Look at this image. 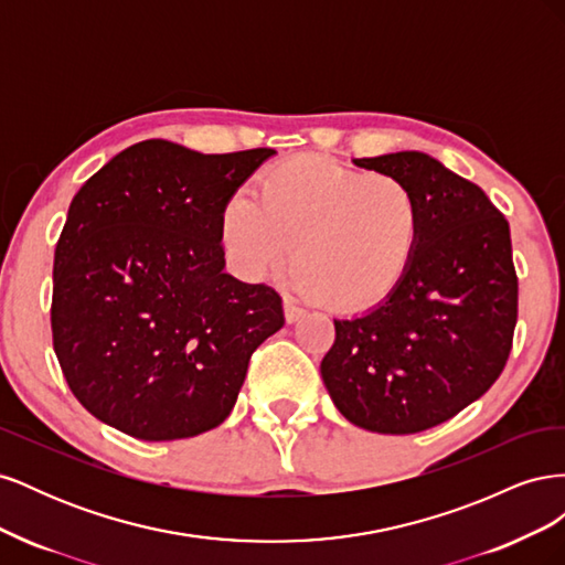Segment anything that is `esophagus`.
<instances>
[{
  "instance_id": "1",
  "label": "esophagus",
  "mask_w": 565,
  "mask_h": 565,
  "mask_svg": "<svg viewBox=\"0 0 565 565\" xmlns=\"http://www.w3.org/2000/svg\"><path fill=\"white\" fill-rule=\"evenodd\" d=\"M282 309H285V320L292 324V322H297L301 316H303V309L299 303H295L292 299H285L282 301Z\"/></svg>"
}]
</instances>
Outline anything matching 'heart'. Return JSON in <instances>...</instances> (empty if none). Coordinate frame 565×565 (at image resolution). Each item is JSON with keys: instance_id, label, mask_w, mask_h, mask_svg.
I'll return each mask as SVG.
<instances>
[{"instance_id": "heart-1", "label": "heart", "mask_w": 565, "mask_h": 565, "mask_svg": "<svg viewBox=\"0 0 565 565\" xmlns=\"http://www.w3.org/2000/svg\"><path fill=\"white\" fill-rule=\"evenodd\" d=\"M422 241V204L405 181L330 158L280 162L221 212V245L245 280L285 264L287 287L337 311H365L407 276Z\"/></svg>"}]
</instances>
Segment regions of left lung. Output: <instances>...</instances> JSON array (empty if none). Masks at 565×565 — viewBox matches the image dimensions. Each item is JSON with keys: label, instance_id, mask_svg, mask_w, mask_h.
Returning <instances> with one entry per match:
<instances>
[{"label": "left lung", "instance_id": "1", "mask_svg": "<svg viewBox=\"0 0 565 565\" xmlns=\"http://www.w3.org/2000/svg\"><path fill=\"white\" fill-rule=\"evenodd\" d=\"M353 164L413 188L422 241L407 276L382 303L334 318L337 337L320 374L351 424L419 434L481 398L504 370L519 313L509 224L481 188L426 152Z\"/></svg>", "mask_w": 565, "mask_h": 565}]
</instances>
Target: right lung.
Wrapping results in <instances>:
<instances>
[{
    "label": "right lung",
    "mask_w": 565,
    "mask_h": 565,
    "mask_svg": "<svg viewBox=\"0 0 565 565\" xmlns=\"http://www.w3.org/2000/svg\"><path fill=\"white\" fill-rule=\"evenodd\" d=\"M273 156L150 139L79 188L54 256L51 332L67 386L96 419L179 440L231 415L252 353L285 316L276 289L224 273L221 212Z\"/></svg>",
    "instance_id": "add662e5"
}]
</instances>
